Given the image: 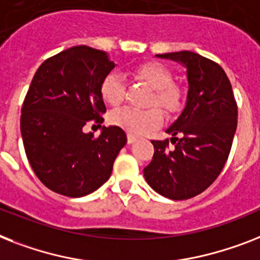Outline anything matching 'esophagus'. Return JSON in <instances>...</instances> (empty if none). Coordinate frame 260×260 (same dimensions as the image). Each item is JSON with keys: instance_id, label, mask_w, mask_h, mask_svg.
I'll list each match as a JSON object with an SVG mask.
<instances>
[{"instance_id": "1", "label": "esophagus", "mask_w": 260, "mask_h": 260, "mask_svg": "<svg viewBox=\"0 0 260 260\" xmlns=\"http://www.w3.org/2000/svg\"><path fill=\"white\" fill-rule=\"evenodd\" d=\"M126 141H128V144H132V143L136 141V137L132 136V135H128V136H126Z\"/></svg>"}]
</instances>
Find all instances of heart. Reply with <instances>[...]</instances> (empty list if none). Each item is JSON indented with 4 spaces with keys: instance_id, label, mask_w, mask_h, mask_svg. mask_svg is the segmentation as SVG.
<instances>
[{
    "instance_id": "b5f03b06",
    "label": "heart",
    "mask_w": 260,
    "mask_h": 260,
    "mask_svg": "<svg viewBox=\"0 0 260 260\" xmlns=\"http://www.w3.org/2000/svg\"><path fill=\"white\" fill-rule=\"evenodd\" d=\"M135 75L155 90L149 100V105H157L168 115H174L180 111L183 93L178 86L172 84V75L163 64L156 61L143 62L135 68ZM100 94L104 103L117 107L124 96V81L121 75L111 72L105 76L100 84ZM109 120L113 125L124 129L128 135L141 136L163 123V115L156 108L144 111L123 108L113 112Z\"/></svg>"
}]
</instances>
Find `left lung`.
Wrapping results in <instances>:
<instances>
[{"label": "left lung", "instance_id": "left-lung-1", "mask_svg": "<svg viewBox=\"0 0 260 260\" xmlns=\"http://www.w3.org/2000/svg\"><path fill=\"white\" fill-rule=\"evenodd\" d=\"M156 57L184 67L188 92L184 109L166 131L175 148H167L168 140H152L155 153L144 178L168 199H189L214 183L229 159L238 107L231 82L216 62L189 50Z\"/></svg>", "mask_w": 260, "mask_h": 260}]
</instances>
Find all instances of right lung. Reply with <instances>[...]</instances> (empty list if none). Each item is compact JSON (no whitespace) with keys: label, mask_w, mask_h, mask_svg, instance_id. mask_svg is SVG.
<instances>
[{"label":"right lung","mask_w":260,"mask_h":260,"mask_svg":"<svg viewBox=\"0 0 260 260\" xmlns=\"http://www.w3.org/2000/svg\"><path fill=\"white\" fill-rule=\"evenodd\" d=\"M116 65L104 50L72 46L40 65L21 109V136L37 178L52 191L81 198L108 180L126 143L116 125L99 137L84 125L103 124L100 84Z\"/></svg>","instance_id":"add662e5"}]
</instances>
